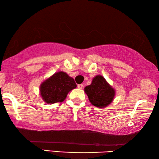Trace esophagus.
<instances>
[{
	"label": "esophagus",
	"mask_w": 159,
	"mask_h": 159,
	"mask_svg": "<svg viewBox=\"0 0 159 159\" xmlns=\"http://www.w3.org/2000/svg\"><path fill=\"white\" fill-rule=\"evenodd\" d=\"M77 87L80 89H82L83 88V84H79V85H78Z\"/></svg>",
	"instance_id": "esophagus-1"
}]
</instances>
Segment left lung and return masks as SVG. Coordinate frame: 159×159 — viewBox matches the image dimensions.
Segmentation results:
<instances>
[{
	"label": "left lung",
	"mask_w": 159,
	"mask_h": 159,
	"mask_svg": "<svg viewBox=\"0 0 159 159\" xmlns=\"http://www.w3.org/2000/svg\"><path fill=\"white\" fill-rule=\"evenodd\" d=\"M84 91L93 106L104 108L113 102L116 90L101 75H97L92 79L91 85L86 86Z\"/></svg>",
	"instance_id": "1"
}]
</instances>
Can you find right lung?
I'll list each match as a JSON object with an SVG mask.
<instances>
[{
  "mask_svg": "<svg viewBox=\"0 0 159 159\" xmlns=\"http://www.w3.org/2000/svg\"><path fill=\"white\" fill-rule=\"evenodd\" d=\"M76 87V84L73 78L60 71L42 83L39 93L45 102L54 104L65 100L67 93Z\"/></svg>",
  "mask_w": 159,
  "mask_h": 159,
  "instance_id": "1",
  "label": "right lung"
}]
</instances>
